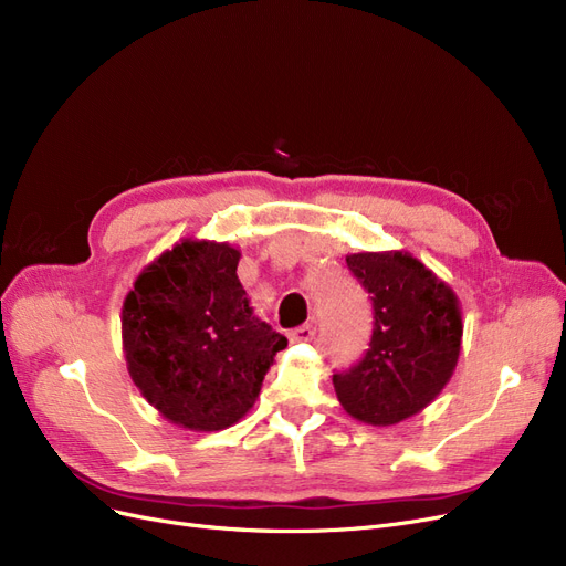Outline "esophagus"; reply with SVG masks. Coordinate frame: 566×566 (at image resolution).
I'll return each mask as SVG.
<instances>
[{"label":"esophagus","instance_id":"1","mask_svg":"<svg viewBox=\"0 0 566 566\" xmlns=\"http://www.w3.org/2000/svg\"><path fill=\"white\" fill-rule=\"evenodd\" d=\"M312 338H315V326H312V324H303V326H298V328L289 333L291 343H310Z\"/></svg>","mask_w":566,"mask_h":566}]
</instances>
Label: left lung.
Here are the masks:
<instances>
[{
	"label": "left lung",
	"mask_w": 566,
	"mask_h": 566,
	"mask_svg": "<svg viewBox=\"0 0 566 566\" xmlns=\"http://www.w3.org/2000/svg\"><path fill=\"white\" fill-rule=\"evenodd\" d=\"M373 301L366 357L333 375L343 410L370 427L422 412L446 389L462 349V305L448 282L408 251L345 256Z\"/></svg>",
	"instance_id": "obj_1"
}]
</instances>
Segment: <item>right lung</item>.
Returning <instances> with one entry per match:
<instances>
[{"label": "right lung", "instance_id": "obj_1", "mask_svg": "<svg viewBox=\"0 0 566 566\" xmlns=\"http://www.w3.org/2000/svg\"><path fill=\"white\" fill-rule=\"evenodd\" d=\"M240 256L228 242L184 238L142 268L123 301L130 378L167 422L188 431L238 424L286 347L254 315L238 280Z\"/></svg>", "mask_w": 566, "mask_h": 566}]
</instances>
